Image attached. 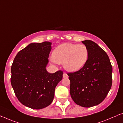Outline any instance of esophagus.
Here are the masks:
<instances>
[{
    "mask_svg": "<svg viewBox=\"0 0 123 123\" xmlns=\"http://www.w3.org/2000/svg\"><path fill=\"white\" fill-rule=\"evenodd\" d=\"M67 77H68V75H67V74L65 73H64V74H63V78H67Z\"/></svg>",
    "mask_w": 123,
    "mask_h": 123,
    "instance_id": "34e87169",
    "label": "esophagus"
}]
</instances>
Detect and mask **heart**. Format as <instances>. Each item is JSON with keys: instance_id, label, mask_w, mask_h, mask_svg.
Wrapping results in <instances>:
<instances>
[{"instance_id": "1", "label": "heart", "mask_w": 123, "mask_h": 123, "mask_svg": "<svg viewBox=\"0 0 123 123\" xmlns=\"http://www.w3.org/2000/svg\"><path fill=\"white\" fill-rule=\"evenodd\" d=\"M88 56V49L85 45L65 43L55 49L52 58L55 63H63L67 71L74 72L80 70L86 64Z\"/></svg>"}]
</instances>
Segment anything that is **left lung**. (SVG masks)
Segmentation results:
<instances>
[{"label":"left lung","mask_w":123,"mask_h":123,"mask_svg":"<svg viewBox=\"0 0 123 123\" xmlns=\"http://www.w3.org/2000/svg\"><path fill=\"white\" fill-rule=\"evenodd\" d=\"M88 49V59L80 70L68 73L70 94L77 105L90 107L103 101L112 86V67L106 53L91 40L82 41Z\"/></svg>","instance_id":"8db88e82"}]
</instances>
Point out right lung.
<instances>
[{
  "label": "right lung",
  "mask_w": 123,
  "mask_h": 123,
  "mask_svg": "<svg viewBox=\"0 0 123 123\" xmlns=\"http://www.w3.org/2000/svg\"><path fill=\"white\" fill-rule=\"evenodd\" d=\"M51 43H32L15 57L11 67V82L18 100L27 107L41 109L50 105L55 87L63 72L50 73L46 70Z\"/></svg>",
  "instance_id": "1"
}]
</instances>
